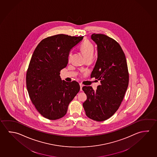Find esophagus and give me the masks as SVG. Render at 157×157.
<instances>
[{"mask_svg": "<svg viewBox=\"0 0 157 157\" xmlns=\"http://www.w3.org/2000/svg\"><path fill=\"white\" fill-rule=\"evenodd\" d=\"M80 88V91L82 90V87L83 86V85L82 84H79Z\"/></svg>", "mask_w": 157, "mask_h": 157, "instance_id": "obj_1", "label": "esophagus"}]
</instances>
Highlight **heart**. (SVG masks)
Segmentation results:
<instances>
[{"mask_svg": "<svg viewBox=\"0 0 157 157\" xmlns=\"http://www.w3.org/2000/svg\"><path fill=\"white\" fill-rule=\"evenodd\" d=\"M80 51H82V55L85 57V58L89 57H92L94 52V47L93 44L89 41H85L80 46ZM71 56V53L69 55V58Z\"/></svg>", "mask_w": 157, "mask_h": 157, "instance_id": "obj_1", "label": "heart"}]
</instances>
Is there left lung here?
Segmentation results:
<instances>
[{
	"label": "left lung",
	"mask_w": 157,
	"mask_h": 157,
	"mask_svg": "<svg viewBox=\"0 0 157 157\" xmlns=\"http://www.w3.org/2000/svg\"><path fill=\"white\" fill-rule=\"evenodd\" d=\"M98 59L91 78L100 81L96 91L90 86L82 88L87 96L83 104L85 114L96 121L110 118L118 110L129 82L126 59L118 42L104 34L93 33Z\"/></svg>",
	"instance_id": "obj_1"
}]
</instances>
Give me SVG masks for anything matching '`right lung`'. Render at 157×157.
Instances as JSON below:
<instances>
[{
  "label": "right lung",
  "instance_id": "1",
  "mask_svg": "<svg viewBox=\"0 0 157 157\" xmlns=\"http://www.w3.org/2000/svg\"><path fill=\"white\" fill-rule=\"evenodd\" d=\"M83 37L64 34L48 37L33 52L26 73V87L33 104L45 118L55 120L63 117L79 91L78 82L62 80L59 75L68 64L70 51Z\"/></svg>",
  "mask_w": 157,
  "mask_h": 157
}]
</instances>
